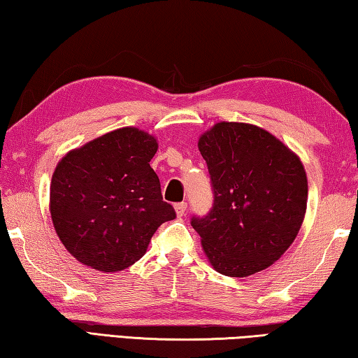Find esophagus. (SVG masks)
I'll return each mask as SVG.
<instances>
[{"mask_svg":"<svg viewBox=\"0 0 358 358\" xmlns=\"http://www.w3.org/2000/svg\"><path fill=\"white\" fill-rule=\"evenodd\" d=\"M186 208H187V203H186V201H180V203H175V213H177V216H178V217L185 216Z\"/></svg>","mask_w":358,"mask_h":358,"instance_id":"1","label":"esophagus"}]
</instances>
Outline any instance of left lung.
<instances>
[{
  "label": "left lung",
  "instance_id": "1",
  "mask_svg": "<svg viewBox=\"0 0 358 358\" xmlns=\"http://www.w3.org/2000/svg\"><path fill=\"white\" fill-rule=\"evenodd\" d=\"M214 203L194 227L219 274L249 277L294 241L307 210V173L296 153L250 123L219 122L200 136Z\"/></svg>",
  "mask_w": 358,
  "mask_h": 358
}]
</instances>
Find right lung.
Instances as JSON below:
<instances>
[{"label":"right lung","instance_id":"right-lung-1","mask_svg":"<svg viewBox=\"0 0 358 358\" xmlns=\"http://www.w3.org/2000/svg\"><path fill=\"white\" fill-rule=\"evenodd\" d=\"M158 142L134 127L114 129L69 152L55 169L50 213L61 243L101 272L129 268L155 231L175 219L150 161Z\"/></svg>","mask_w":358,"mask_h":358}]
</instances>
